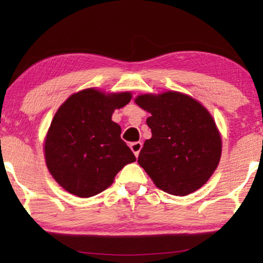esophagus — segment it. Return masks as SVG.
<instances>
[{"mask_svg":"<svg viewBox=\"0 0 263 263\" xmlns=\"http://www.w3.org/2000/svg\"><path fill=\"white\" fill-rule=\"evenodd\" d=\"M129 147H131L132 152L135 153V156L138 157V155H140V152H141V148H142L141 142H132V143L129 144Z\"/></svg>","mask_w":263,"mask_h":263,"instance_id":"esophagus-1","label":"esophagus"}]
</instances>
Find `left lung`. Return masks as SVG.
Instances as JSON below:
<instances>
[{
    "instance_id": "left-lung-1",
    "label": "left lung",
    "mask_w": 263,
    "mask_h": 263,
    "mask_svg": "<svg viewBox=\"0 0 263 263\" xmlns=\"http://www.w3.org/2000/svg\"><path fill=\"white\" fill-rule=\"evenodd\" d=\"M136 104L148 111L146 140L138 164L163 192L188 195L203 186L218 167L221 138L211 115L180 92L141 95Z\"/></svg>"
}]
</instances>
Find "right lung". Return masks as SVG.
I'll return each mask as SVG.
<instances>
[{"label":"right lung","mask_w":263,"mask_h":263,"mask_svg":"<svg viewBox=\"0 0 263 263\" xmlns=\"http://www.w3.org/2000/svg\"><path fill=\"white\" fill-rule=\"evenodd\" d=\"M131 93L105 95L86 89L74 93L57 114L45 140V162L66 192L89 198L104 192L128 163L136 161L121 138V127L111 120L115 108Z\"/></svg>","instance_id":"obj_1"}]
</instances>
